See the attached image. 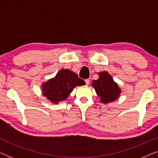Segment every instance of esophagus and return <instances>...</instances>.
Segmentation results:
<instances>
[{"mask_svg":"<svg viewBox=\"0 0 158 158\" xmlns=\"http://www.w3.org/2000/svg\"><path fill=\"white\" fill-rule=\"evenodd\" d=\"M85 82L86 85H88V84L90 83V80L89 79H86V80H85Z\"/></svg>","mask_w":158,"mask_h":158,"instance_id":"esophagus-1","label":"esophagus"}]
</instances>
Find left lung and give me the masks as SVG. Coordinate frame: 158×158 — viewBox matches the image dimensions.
Returning a JSON list of instances; mask_svg holds the SVG:
<instances>
[{"label": "left lung", "mask_w": 158, "mask_h": 158, "mask_svg": "<svg viewBox=\"0 0 158 158\" xmlns=\"http://www.w3.org/2000/svg\"><path fill=\"white\" fill-rule=\"evenodd\" d=\"M92 85L96 90V94L101 97V102L104 103L115 101L121 93L117 84L106 72L99 73V78L93 81Z\"/></svg>", "instance_id": "8db88e82"}]
</instances>
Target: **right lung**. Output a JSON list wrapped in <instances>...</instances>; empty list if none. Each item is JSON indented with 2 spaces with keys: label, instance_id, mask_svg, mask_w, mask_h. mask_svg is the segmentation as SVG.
Here are the masks:
<instances>
[{
  "label": "right lung",
  "instance_id": "right-lung-1",
  "mask_svg": "<svg viewBox=\"0 0 158 158\" xmlns=\"http://www.w3.org/2000/svg\"><path fill=\"white\" fill-rule=\"evenodd\" d=\"M83 85L85 82L76 73L62 69L54 78L42 84V94L52 102L57 103L65 100L75 86Z\"/></svg>",
  "mask_w": 158,
  "mask_h": 158
}]
</instances>
